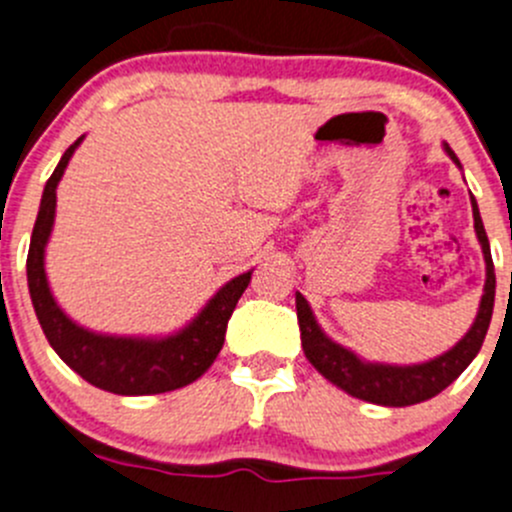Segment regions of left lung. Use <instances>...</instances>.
Here are the masks:
<instances>
[{"label": "left lung", "mask_w": 512, "mask_h": 512, "mask_svg": "<svg viewBox=\"0 0 512 512\" xmlns=\"http://www.w3.org/2000/svg\"><path fill=\"white\" fill-rule=\"evenodd\" d=\"M447 154L452 161H457L455 151L447 146ZM460 164V161H457ZM472 217H475V232L477 240L482 245V255H485L487 265V280H485V295H482L480 310L467 331V336L457 343L452 351L444 356L427 361L419 366H386V364H366L356 353L348 348L333 343L326 333L318 328L310 305L303 295H295V308H298V326H300V341H303L305 358L315 369L321 371L328 381L341 386L356 399L371 401V404H381V407H409V404H419L424 399H432L439 391H444L462 371L470 366L472 358L480 351L485 333L490 328V318H493V303H495V270L493 257H490V242H487L485 227H482L480 209L472 199Z\"/></svg>", "instance_id": "obj_1"}]
</instances>
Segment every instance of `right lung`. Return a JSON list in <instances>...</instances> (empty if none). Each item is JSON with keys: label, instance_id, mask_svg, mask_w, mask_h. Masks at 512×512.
I'll list each match as a JSON object with an SVG mask.
<instances>
[{"label": "right lung", "instance_id": "1", "mask_svg": "<svg viewBox=\"0 0 512 512\" xmlns=\"http://www.w3.org/2000/svg\"><path fill=\"white\" fill-rule=\"evenodd\" d=\"M80 141L83 136L62 154L60 164L47 179L35 229H32L30 255H27V285H30L37 321L57 356L75 374H80L98 389L121 396L164 394V391L181 389V386L197 381L222 351L229 315L250 285L252 272L229 280L184 331L161 338V341L98 336V333L85 331L78 323L70 321L47 288L45 245L50 240L52 222H55L57 181L65 174V166Z\"/></svg>", "mask_w": 512, "mask_h": 512}]
</instances>
